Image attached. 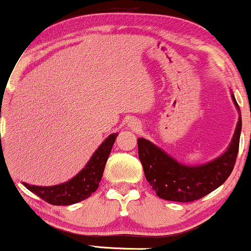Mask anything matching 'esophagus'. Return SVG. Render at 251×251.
<instances>
[{
    "instance_id": "34e87169",
    "label": "esophagus",
    "mask_w": 251,
    "mask_h": 251,
    "mask_svg": "<svg viewBox=\"0 0 251 251\" xmlns=\"http://www.w3.org/2000/svg\"><path fill=\"white\" fill-rule=\"evenodd\" d=\"M128 127L131 128L132 131L138 132V131H140V129H142V124L138 122V120L133 119V120H131V122L128 123Z\"/></svg>"
}]
</instances>
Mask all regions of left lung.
<instances>
[{
    "label": "left lung",
    "instance_id": "8db88e82",
    "mask_svg": "<svg viewBox=\"0 0 251 251\" xmlns=\"http://www.w3.org/2000/svg\"><path fill=\"white\" fill-rule=\"evenodd\" d=\"M231 99L238 111L235 133L226 151L215 159L198 165H186L158 148L145 138H138V154L146 180L158 197L172 201H194L220 188L234 169L240 146L242 129L241 111L231 92Z\"/></svg>",
    "mask_w": 251,
    "mask_h": 251
}]
</instances>
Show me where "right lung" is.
Segmentation results:
<instances>
[{
	"label": "right lung",
	"mask_w": 251,
	"mask_h": 251,
	"mask_svg": "<svg viewBox=\"0 0 251 251\" xmlns=\"http://www.w3.org/2000/svg\"><path fill=\"white\" fill-rule=\"evenodd\" d=\"M118 134V132L109 134L92 154L85 168L72 179L51 186L29 185L25 181L24 185L33 194L53 205H72L86 200L99 186L106 162Z\"/></svg>",
	"instance_id": "1"
}]
</instances>
